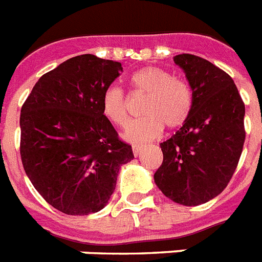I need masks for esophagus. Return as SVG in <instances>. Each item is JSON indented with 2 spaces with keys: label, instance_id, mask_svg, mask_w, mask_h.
Returning <instances> with one entry per match:
<instances>
[{
  "label": "esophagus",
  "instance_id": "34e87169",
  "mask_svg": "<svg viewBox=\"0 0 262 262\" xmlns=\"http://www.w3.org/2000/svg\"><path fill=\"white\" fill-rule=\"evenodd\" d=\"M133 151H134V155H135V157H138V155H140V152L143 151V146H140V144H135V146H133Z\"/></svg>",
  "mask_w": 262,
  "mask_h": 262
}]
</instances>
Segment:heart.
Returning a JSON list of instances; mask_svg holds the SVG:
<instances>
[{"label":"heart","mask_w":262,"mask_h":262,"mask_svg":"<svg viewBox=\"0 0 262 262\" xmlns=\"http://www.w3.org/2000/svg\"><path fill=\"white\" fill-rule=\"evenodd\" d=\"M133 95H146L140 111L144 116L129 123L124 138L143 143L161 135L163 126L168 129L182 127L193 107L191 88L185 80L174 77L159 67H143L129 76ZM101 114L118 127H124L129 119V101L116 85H110L100 100Z\"/></svg>","instance_id":"heart-1"}]
</instances>
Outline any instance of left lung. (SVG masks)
Instances as JSON below:
<instances>
[{
	"mask_svg": "<svg viewBox=\"0 0 262 262\" xmlns=\"http://www.w3.org/2000/svg\"><path fill=\"white\" fill-rule=\"evenodd\" d=\"M174 62L189 80L193 107L161 143L163 162L154 179L167 198L196 206L221 194L234 174L245 142V104L232 77L210 61L182 53Z\"/></svg>",
	"mask_w": 262,
	"mask_h": 262,
	"instance_id": "1",
	"label": "left lung"
}]
</instances>
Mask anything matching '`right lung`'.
I'll return each mask as SVG.
<instances>
[{"label":"right lung","instance_id":"add662e5","mask_svg":"<svg viewBox=\"0 0 262 262\" xmlns=\"http://www.w3.org/2000/svg\"><path fill=\"white\" fill-rule=\"evenodd\" d=\"M120 62L76 56L38 79L21 107L19 154L34 189L68 215L101 210L116 186L119 168L134 158L101 114L105 88Z\"/></svg>","mask_w":262,"mask_h":262}]
</instances>
